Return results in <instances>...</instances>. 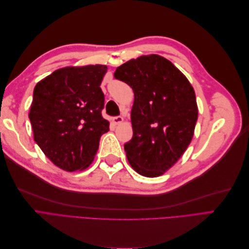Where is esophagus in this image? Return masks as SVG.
Segmentation results:
<instances>
[{"mask_svg": "<svg viewBox=\"0 0 249 249\" xmlns=\"http://www.w3.org/2000/svg\"><path fill=\"white\" fill-rule=\"evenodd\" d=\"M123 122H124V118H123V116L118 115V116L113 117V123H114L115 124H122Z\"/></svg>", "mask_w": 249, "mask_h": 249, "instance_id": "34e87169", "label": "esophagus"}]
</instances>
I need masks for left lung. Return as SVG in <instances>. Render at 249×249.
Listing matches in <instances>:
<instances>
[{"label":"left lung","mask_w":249,"mask_h":249,"mask_svg":"<svg viewBox=\"0 0 249 249\" xmlns=\"http://www.w3.org/2000/svg\"><path fill=\"white\" fill-rule=\"evenodd\" d=\"M114 78L134 91L133 137L124 144L131 166L155 178L167 171L192 140L198 110L193 87L169 60L141 56L118 66Z\"/></svg>","instance_id":"left-lung-1"}]
</instances>
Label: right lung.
I'll list each match as a JSON object with an SVG mask.
<instances>
[{
	"mask_svg": "<svg viewBox=\"0 0 249 249\" xmlns=\"http://www.w3.org/2000/svg\"><path fill=\"white\" fill-rule=\"evenodd\" d=\"M106 65L64 67L36 84L29 118L34 140L56 166L66 171L87 168L109 123L102 116L100 87Z\"/></svg>",
	"mask_w": 249,
	"mask_h": 249,
	"instance_id": "1",
	"label": "right lung"
}]
</instances>
